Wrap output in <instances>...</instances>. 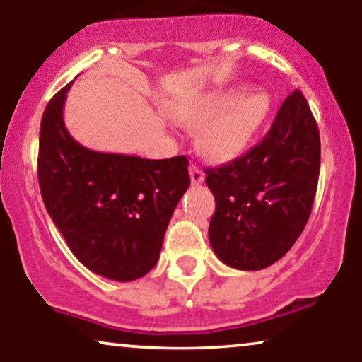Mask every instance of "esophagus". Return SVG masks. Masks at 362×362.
Returning a JSON list of instances; mask_svg holds the SVG:
<instances>
[{
  "instance_id": "34e87169",
  "label": "esophagus",
  "mask_w": 362,
  "mask_h": 362,
  "mask_svg": "<svg viewBox=\"0 0 362 362\" xmlns=\"http://www.w3.org/2000/svg\"><path fill=\"white\" fill-rule=\"evenodd\" d=\"M189 173H190V182H192L194 185H199L204 182V172H202L197 165H190Z\"/></svg>"
}]
</instances>
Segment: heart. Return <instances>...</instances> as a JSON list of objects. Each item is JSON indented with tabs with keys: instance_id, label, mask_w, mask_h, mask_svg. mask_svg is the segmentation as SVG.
I'll use <instances>...</instances> for the list:
<instances>
[{
	"instance_id": "obj_1",
	"label": "heart",
	"mask_w": 362,
	"mask_h": 362,
	"mask_svg": "<svg viewBox=\"0 0 362 362\" xmlns=\"http://www.w3.org/2000/svg\"><path fill=\"white\" fill-rule=\"evenodd\" d=\"M272 100L262 88L231 86L170 107L172 117L204 124L199 144L211 160L230 161L247 149L269 117Z\"/></svg>"
}]
</instances>
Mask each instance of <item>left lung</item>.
Wrapping results in <instances>:
<instances>
[{
  "instance_id": "left-lung-1",
  "label": "left lung",
  "mask_w": 362,
  "mask_h": 362,
  "mask_svg": "<svg viewBox=\"0 0 362 362\" xmlns=\"http://www.w3.org/2000/svg\"><path fill=\"white\" fill-rule=\"evenodd\" d=\"M206 175L218 259L260 271L284 257L308 223L320 175V132L301 91L288 95L257 146Z\"/></svg>"
}]
</instances>
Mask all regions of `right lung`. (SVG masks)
Returning <instances> with one entry per match:
<instances>
[{
    "mask_svg": "<svg viewBox=\"0 0 362 362\" xmlns=\"http://www.w3.org/2000/svg\"><path fill=\"white\" fill-rule=\"evenodd\" d=\"M57 91L40 122V194L69 250L98 276L120 282L143 277L160 259L165 231L190 185L189 160H146L98 153L71 138Z\"/></svg>",
    "mask_w": 362,
    "mask_h": 362,
    "instance_id": "obj_1",
    "label": "right lung"
}]
</instances>
